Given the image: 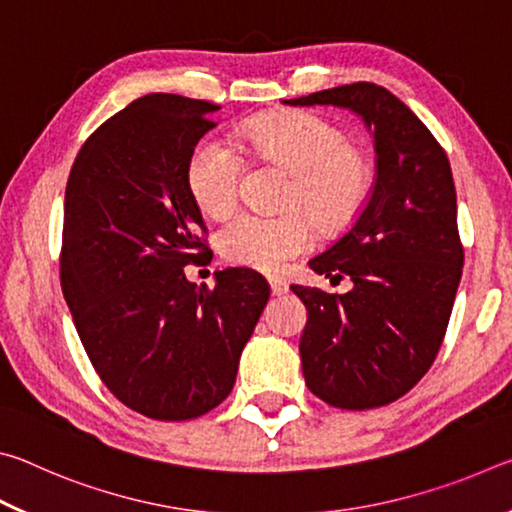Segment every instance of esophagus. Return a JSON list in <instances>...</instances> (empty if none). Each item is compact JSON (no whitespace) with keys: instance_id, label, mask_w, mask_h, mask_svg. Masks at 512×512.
Wrapping results in <instances>:
<instances>
[{"instance_id":"esophagus-1","label":"esophagus","mask_w":512,"mask_h":512,"mask_svg":"<svg viewBox=\"0 0 512 512\" xmlns=\"http://www.w3.org/2000/svg\"><path fill=\"white\" fill-rule=\"evenodd\" d=\"M268 284H271L273 296H284V293L289 291V284L284 282V280H280V277H271V280H268Z\"/></svg>"}]
</instances>
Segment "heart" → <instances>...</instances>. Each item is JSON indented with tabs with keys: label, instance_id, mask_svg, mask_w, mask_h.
<instances>
[{
	"label": "heart",
	"instance_id": "1",
	"mask_svg": "<svg viewBox=\"0 0 512 512\" xmlns=\"http://www.w3.org/2000/svg\"><path fill=\"white\" fill-rule=\"evenodd\" d=\"M241 149L291 173L282 214L241 212L219 230V250L232 264L277 271L284 262L314 246L320 228L336 230L350 223L366 205L372 167L366 153L348 135L314 112H273L239 131ZM244 160L219 137H205L187 162L189 194L205 214L235 210Z\"/></svg>",
	"mask_w": 512,
	"mask_h": 512
}]
</instances>
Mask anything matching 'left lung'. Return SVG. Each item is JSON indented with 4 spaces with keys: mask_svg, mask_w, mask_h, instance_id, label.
I'll return each mask as SVG.
<instances>
[{
    "mask_svg": "<svg viewBox=\"0 0 512 512\" xmlns=\"http://www.w3.org/2000/svg\"><path fill=\"white\" fill-rule=\"evenodd\" d=\"M350 108L372 128L377 176L343 237L309 259L348 293L291 284L307 307L300 336L309 391L336 409L400 400L443 345L463 273L456 189L447 153L409 106L375 83H350L284 101Z\"/></svg>",
    "mask_w": 512,
    "mask_h": 512,
    "instance_id": "8db88e82",
    "label": "left lung"
}]
</instances>
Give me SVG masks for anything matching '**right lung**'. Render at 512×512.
Listing matches in <instances>:
<instances>
[{
    "instance_id": "add662e5",
    "label": "right lung",
    "mask_w": 512,
    "mask_h": 512,
    "mask_svg": "<svg viewBox=\"0 0 512 512\" xmlns=\"http://www.w3.org/2000/svg\"><path fill=\"white\" fill-rule=\"evenodd\" d=\"M219 106L146 94L94 131L65 189L60 287L108 391L178 422L230 395L239 357L271 296L253 268L196 287L183 268L207 253L187 162Z\"/></svg>"
}]
</instances>
